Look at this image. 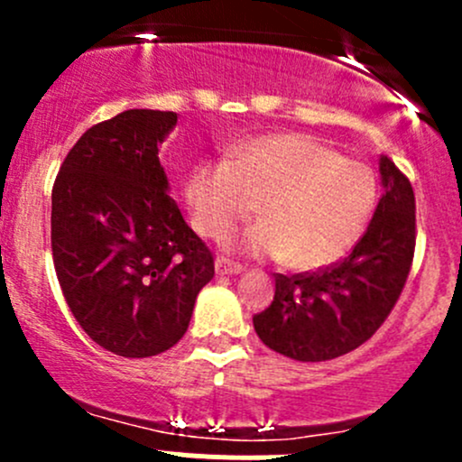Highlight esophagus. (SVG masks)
Segmentation results:
<instances>
[{"label":"esophagus","instance_id":"1","mask_svg":"<svg viewBox=\"0 0 462 462\" xmlns=\"http://www.w3.org/2000/svg\"><path fill=\"white\" fill-rule=\"evenodd\" d=\"M214 270H217V274H239L241 270H244V265L235 263V261H230V259L218 257L217 261H214Z\"/></svg>","mask_w":462,"mask_h":462}]
</instances>
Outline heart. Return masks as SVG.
<instances>
[{"label": "heart", "instance_id": "obj_1", "mask_svg": "<svg viewBox=\"0 0 462 462\" xmlns=\"http://www.w3.org/2000/svg\"><path fill=\"white\" fill-rule=\"evenodd\" d=\"M199 235L218 239L259 212L265 221L232 236L230 245L283 259L295 270H321L346 257L375 208L369 165L339 156L310 134L250 138L227 158L203 161L185 180Z\"/></svg>", "mask_w": 462, "mask_h": 462}]
</instances>
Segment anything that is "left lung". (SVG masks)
<instances>
[{
    "label": "left lung",
    "instance_id": "8db88e82",
    "mask_svg": "<svg viewBox=\"0 0 462 462\" xmlns=\"http://www.w3.org/2000/svg\"><path fill=\"white\" fill-rule=\"evenodd\" d=\"M382 192L351 254L318 273L274 277L273 304L253 318L259 339L300 362H326L365 344L393 310L416 250V197L380 158Z\"/></svg>",
    "mask_w": 462,
    "mask_h": 462
}]
</instances>
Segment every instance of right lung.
I'll list each match as a JSON object with an SVG mask.
<instances>
[{
    "label": "right lung",
    "instance_id": "obj_1",
    "mask_svg": "<svg viewBox=\"0 0 462 462\" xmlns=\"http://www.w3.org/2000/svg\"><path fill=\"white\" fill-rule=\"evenodd\" d=\"M174 111L129 109L93 125L51 194V248L73 318L106 351L149 357L185 335L214 257L167 194L158 144Z\"/></svg>",
    "mask_w": 462,
    "mask_h": 462
}]
</instances>
